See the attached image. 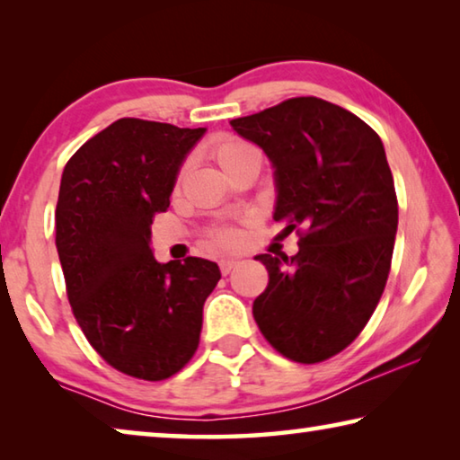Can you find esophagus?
Here are the masks:
<instances>
[{
    "instance_id": "34e87169",
    "label": "esophagus",
    "mask_w": 460,
    "mask_h": 460,
    "mask_svg": "<svg viewBox=\"0 0 460 460\" xmlns=\"http://www.w3.org/2000/svg\"><path fill=\"white\" fill-rule=\"evenodd\" d=\"M237 266V261H233V260H221L219 261V270H221V274L223 276H227L229 271Z\"/></svg>"
}]
</instances>
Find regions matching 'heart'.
<instances>
[{"mask_svg":"<svg viewBox=\"0 0 460 460\" xmlns=\"http://www.w3.org/2000/svg\"><path fill=\"white\" fill-rule=\"evenodd\" d=\"M211 155L215 158L217 164H219L229 176L249 164H261V154L258 147H255L252 142H247V139L237 137V136H221L211 147ZM182 174H184V166L178 170L174 186L181 184ZM205 243L215 249H233L239 243V233L233 227H227V225H219V227H213L207 231Z\"/></svg>","mask_w":460,"mask_h":460,"instance_id":"1","label":"heart"}]
</instances>
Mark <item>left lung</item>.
<instances>
[{"mask_svg":"<svg viewBox=\"0 0 460 460\" xmlns=\"http://www.w3.org/2000/svg\"><path fill=\"white\" fill-rule=\"evenodd\" d=\"M276 168V221L298 253H261L270 282L253 318L296 363H321L359 337L384 294L398 197L384 144L367 123L324 99L294 97L231 121Z\"/></svg>","mask_w":460,"mask_h":460,"instance_id":"obj_1","label":"left lung"}]
</instances>
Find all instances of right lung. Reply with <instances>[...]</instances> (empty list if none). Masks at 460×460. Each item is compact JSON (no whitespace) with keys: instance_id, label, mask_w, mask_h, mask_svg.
I'll use <instances>...</instances> for the list:
<instances>
[{"instance_id":"add662e5","label":"right lung","mask_w":460,"mask_h":460,"mask_svg":"<svg viewBox=\"0 0 460 460\" xmlns=\"http://www.w3.org/2000/svg\"><path fill=\"white\" fill-rule=\"evenodd\" d=\"M205 128L118 119L66 162L57 202V249L73 314L91 347L129 377L162 381L199 349L202 306L221 279L202 258L158 263L155 213Z\"/></svg>"}]
</instances>
